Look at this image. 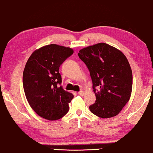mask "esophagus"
I'll list each match as a JSON object with an SVG mask.
<instances>
[{"label": "esophagus", "instance_id": "esophagus-1", "mask_svg": "<svg viewBox=\"0 0 153 153\" xmlns=\"http://www.w3.org/2000/svg\"><path fill=\"white\" fill-rule=\"evenodd\" d=\"M78 93L79 95H81V96H83L84 95V92L83 91V90H81V91H79Z\"/></svg>", "mask_w": 153, "mask_h": 153}]
</instances>
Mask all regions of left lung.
<instances>
[{"label": "left lung", "mask_w": 153, "mask_h": 153, "mask_svg": "<svg viewBox=\"0 0 153 153\" xmlns=\"http://www.w3.org/2000/svg\"><path fill=\"white\" fill-rule=\"evenodd\" d=\"M78 56L89 70L96 96L90 110L103 119L116 116L132 92V73L127 58L120 50L104 43L83 48Z\"/></svg>", "instance_id": "8db88e82"}]
</instances>
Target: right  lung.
<instances>
[{
	"label": "right lung",
	"mask_w": 153,
	"mask_h": 153,
	"mask_svg": "<svg viewBox=\"0 0 153 153\" xmlns=\"http://www.w3.org/2000/svg\"><path fill=\"white\" fill-rule=\"evenodd\" d=\"M74 53L70 48L45 45L32 53L23 74V89L31 108L48 120L59 119L68 113L74 97L62 88L59 67Z\"/></svg>",
	"instance_id": "right-lung-1"
}]
</instances>
